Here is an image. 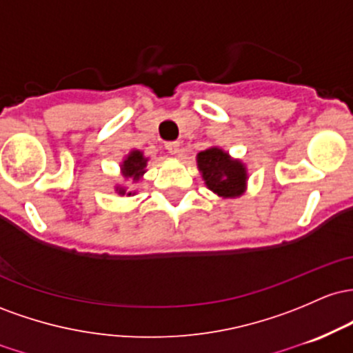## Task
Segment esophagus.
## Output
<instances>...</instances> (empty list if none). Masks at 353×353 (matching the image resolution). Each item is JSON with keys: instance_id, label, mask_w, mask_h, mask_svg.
I'll return each mask as SVG.
<instances>
[{"instance_id": "esophagus-1", "label": "esophagus", "mask_w": 353, "mask_h": 353, "mask_svg": "<svg viewBox=\"0 0 353 353\" xmlns=\"http://www.w3.org/2000/svg\"><path fill=\"white\" fill-rule=\"evenodd\" d=\"M165 148L166 152L173 157H176L178 153H180V143H178V141H168V143L165 145Z\"/></svg>"}]
</instances>
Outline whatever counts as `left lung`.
<instances>
[{
	"instance_id": "left-lung-1",
	"label": "left lung",
	"mask_w": 353,
	"mask_h": 353,
	"mask_svg": "<svg viewBox=\"0 0 353 353\" xmlns=\"http://www.w3.org/2000/svg\"><path fill=\"white\" fill-rule=\"evenodd\" d=\"M198 172L210 192L221 198L241 196L247 190V166L220 146H210L196 155Z\"/></svg>"
}]
</instances>
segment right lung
<instances>
[{"label": "right lung", "mask_w": 353, "mask_h": 353, "mask_svg": "<svg viewBox=\"0 0 353 353\" xmlns=\"http://www.w3.org/2000/svg\"><path fill=\"white\" fill-rule=\"evenodd\" d=\"M150 158L143 155L141 150H132L128 155H125L123 160L120 163V173L125 178V181H132V185L140 183V180L146 173V163H148ZM114 192L121 196H133L137 195L134 190H130L126 185H114Z\"/></svg>", "instance_id": "right-lung-1"}]
</instances>
